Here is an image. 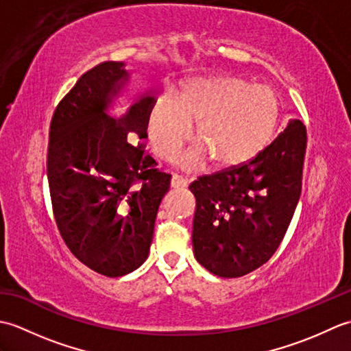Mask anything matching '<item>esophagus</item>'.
Here are the masks:
<instances>
[{"instance_id": "1", "label": "esophagus", "mask_w": 351, "mask_h": 351, "mask_svg": "<svg viewBox=\"0 0 351 351\" xmlns=\"http://www.w3.org/2000/svg\"><path fill=\"white\" fill-rule=\"evenodd\" d=\"M170 185H171V187H173V189H184V187H187V185H189V181L185 180L184 176L173 173V175H171Z\"/></svg>"}]
</instances>
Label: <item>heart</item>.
<instances>
[{"label": "heart", "instance_id": "heart-1", "mask_svg": "<svg viewBox=\"0 0 351 351\" xmlns=\"http://www.w3.org/2000/svg\"><path fill=\"white\" fill-rule=\"evenodd\" d=\"M280 117L273 88L234 75L191 78L176 99L161 95L147 113L146 131L155 154L175 158L196 123L199 145L181 156L187 169L210 158L217 167H237L255 158L270 143Z\"/></svg>", "mask_w": 351, "mask_h": 351}]
</instances>
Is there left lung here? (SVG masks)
Returning a JSON list of instances; mask_svg holds the SVG:
<instances>
[{"label":"left lung","instance_id":"1","mask_svg":"<svg viewBox=\"0 0 351 351\" xmlns=\"http://www.w3.org/2000/svg\"><path fill=\"white\" fill-rule=\"evenodd\" d=\"M306 128H287L249 162L197 178L193 249L199 264L220 278H240L278 250L302 193Z\"/></svg>","mask_w":351,"mask_h":351}]
</instances>
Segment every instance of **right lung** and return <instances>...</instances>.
Listing matches in <instances>:
<instances>
[{
    "instance_id": "right-lung-1",
    "label": "right lung",
    "mask_w": 351,
    "mask_h": 351,
    "mask_svg": "<svg viewBox=\"0 0 351 351\" xmlns=\"http://www.w3.org/2000/svg\"><path fill=\"white\" fill-rule=\"evenodd\" d=\"M131 73L123 62L87 71L58 104L49 126L48 182L63 241L93 271L119 278L145 263L171 175L146 154L147 90L121 117L108 108Z\"/></svg>"
}]
</instances>
